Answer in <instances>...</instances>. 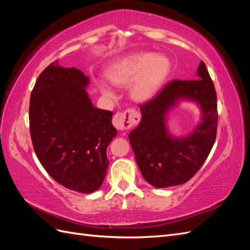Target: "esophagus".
I'll return each mask as SVG.
<instances>
[{"mask_svg":"<svg viewBox=\"0 0 250 250\" xmlns=\"http://www.w3.org/2000/svg\"><path fill=\"white\" fill-rule=\"evenodd\" d=\"M140 121L139 113L134 109L117 112L112 119V123L118 130H127Z\"/></svg>","mask_w":250,"mask_h":250,"instance_id":"esophagus-1","label":"esophagus"}]
</instances>
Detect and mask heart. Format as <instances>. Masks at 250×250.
Masks as SVG:
<instances>
[{"label":"heart","instance_id":"b5f03b06","mask_svg":"<svg viewBox=\"0 0 250 250\" xmlns=\"http://www.w3.org/2000/svg\"><path fill=\"white\" fill-rule=\"evenodd\" d=\"M170 72V62L164 55L140 52L127 55L111 62L105 75L108 81L117 86H129L132 99L137 102H147L152 99ZM98 86L103 95L115 96L110 85L102 81Z\"/></svg>","mask_w":250,"mask_h":250}]
</instances>
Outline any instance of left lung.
Here are the masks:
<instances>
[{"label": "left lung", "mask_w": 250, "mask_h": 250, "mask_svg": "<svg viewBox=\"0 0 250 250\" xmlns=\"http://www.w3.org/2000/svg\"><path fill=\"white\" fill-rule=\"evenodd\" d=\"M196 78L172 80L152 100L140 105L141 122L128 135L144 179L155 188L187 183L213 148L218 123L217 95L203 62ZM181 100L197 104L202 120L190 135L177 138L167 130V115Z\"/></svg>", "instance_id": "8db88e82"}]
</instances>
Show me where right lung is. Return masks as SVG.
<instances>
[{
	"label": "right lung",
	"instance_id": "right-lung-1",
	"mask_svg": "<svg viewBox=\"0 0 250 250\" xmlns=\"http://www.w3.org/2000/svg\"><path fill=\"white\" fill-rule=\"evenodd\" d=\"M88 83L83 72L55 60L37 78L29 107L37 158L58 184L80 193H93L103 184L106 149L117 135L113 113L94 106Z\"/></svg>",
	"mask_w": 250,
	"mask_h": 250
}]
</instances>
